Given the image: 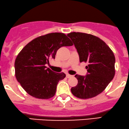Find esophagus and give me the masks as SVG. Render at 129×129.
I'll return each mask as SVG.
<instances>
[{
  "mask_svg": "<svg viewBox=\"0 0 129 129\" xmlns=\"http://www.w3.org/2000/svg\"><path fill=\"white\" fill-rule=\"evenodd\" d=\"M72 77V75H70V74H66V77H67V78H71V77Z\"/></svg>",
  "mask_w": 129,
  "mask_h": 129,
  "instance_id": "esophagus-1",
  "label": "esophagus"
}]
</instances>
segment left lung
<instances>
[{
    "label": "left lung",
    "instance_id": "obj_1",
    "mask_svg": "<svg viewBox=\"0 0 129 129\" xmlns=\"http://www.w3.org/2000/svg\"><path fill=\"white\" fill-rule=\"evenodd\" d=\"M72 40L78 53L80 62H88L86 76L75 75L78 84L71 88L74 96L87 99L101 93L112 80L115 74V58L107 44L96 36L83 33H71Z\"/></svg>",
    "mask_w": 129,
    "mask_h": 129
}]
</instances>
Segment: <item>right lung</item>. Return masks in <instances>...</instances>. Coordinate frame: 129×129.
<instances>
[{
	"mask_svg": "<svg viewBox=\"0 0 129 129\" xmlns=\"http://www.w3.org/2000/svg\"><path fill=\"white\" fill-rule=\"evenodd\" d=\"M72 45L66 34L53 33L36 38L23 48L15 60V75L29 95L39 99L55 95L57 84L66 75L54 72L45 65L55 58L59 48Z\"/></svg>",
	"mask_w": 129,
	"mask_h": 129,
	"instance_id": "add662e5",
	"label": "right lung"
}]
</instances>
